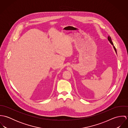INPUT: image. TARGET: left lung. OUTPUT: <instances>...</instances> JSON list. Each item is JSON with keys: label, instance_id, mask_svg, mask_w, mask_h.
I'll use <instances>...</instances> for the list:
<instances>
[{"label": "left lung", "instance_id": "left-lung-1", "mask_svg": "<svg viewBox=\"0 0 128 128\" xmlns=\"http://www.w3.org/2000/svg\"><path fill=\"white\" fill-rule=\"evenodd\" d=\"M108 40H109V41H110V43L112 44V45H113V42H112V40H111V37L110 36H108ZM113 48H114V50H115V52H116V54H117V51H116V48H115V47L113 46Z\"/></svg>", "mask_w": 128, "mask_h": 128}]
</instances>
